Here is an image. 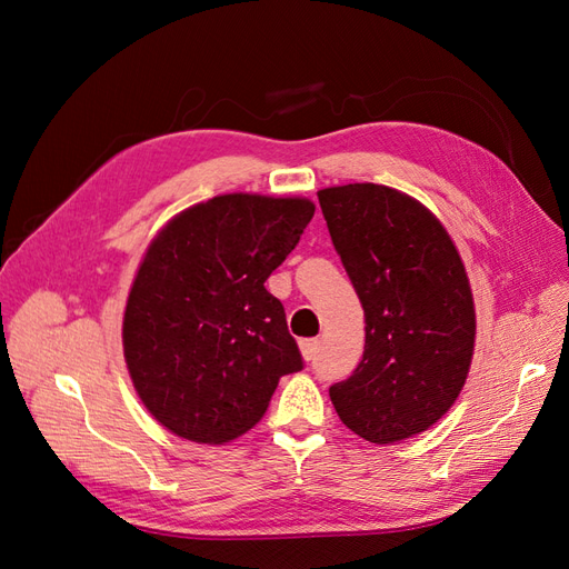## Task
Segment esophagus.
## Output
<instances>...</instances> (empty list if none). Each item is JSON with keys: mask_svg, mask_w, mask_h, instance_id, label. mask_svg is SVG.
<instances>
[{"mask_svg": "<svg viewBox=\"0 0 569 569\" xmlns=\"http://www.w3.org/2000/svg\"><path fill=\"white\" fill-rule=\"evenodd\" d=\"M318 339H301L299 341V349H301V356L306 358V360H313V356H316V351H318Z\"/></svg>", "mask_w": 569, "mask_h": 569, "instance_id": "1", "label": "esophagus"}]
</instances>
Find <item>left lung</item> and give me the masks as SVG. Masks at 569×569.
<instances>
[{
    "label": "left lung",
    "instance_id": "1",
    "mask_svg": "<svg viewBox=\"0 0 569 569\" xmlns=\"http://www.w3.org/2000/svg\"><path fill=\"white\" fill-rule=\"evenodd\" d=\"M332 244L366 313L363 360L330 387L339 420L372 443L432 427L468 380L475 301L439 218L372 182L318 192Z\"/></svg>",
    "mask_w": 569,
    "mask_h": 569
}]
</instances>
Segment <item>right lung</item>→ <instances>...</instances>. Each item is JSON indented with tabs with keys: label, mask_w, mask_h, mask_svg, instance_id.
Here are the masks:
<instances>
[{
	"label": "right lung",
	"mask_w": 569,
	"mask_h": 569,
	"mask_svg": "<svg viewBox=\"0 0 569 569\" xmlns=\"http://www.w3.org/2000/svg\"><path fill=\"white\" fill-rule=\"evenodd\" d=\"M316 213L301 197L220 194L168 220L130 287L123 353L137 396L170 432L226 443L303 368L270 272Z\"/></svg>",
	"instance_id": "right-lung-1"
}]
</instances>
